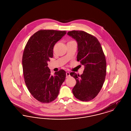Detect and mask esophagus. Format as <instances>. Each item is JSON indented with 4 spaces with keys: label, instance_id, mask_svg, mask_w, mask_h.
Segmentation results:
<instances>
[{
    "label": "esophagus",
    "instance_id": "obj_1",
    "mask_svg": "<svg viewBox=\"0 0 131 131\" xmlns=\"http://www.w3.org/2000/svg\"><path fill=\"white\" fill-rule=\"evenodd\" d=\"M69 77H70V73L69 72H66V78H69Z\"/></svg>",
    "mask_w": 131,
    "mask_h": 131
}]
</instances>
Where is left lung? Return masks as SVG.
<instances>
[{"mask_svg":"<svg viewBox=\"0 0 131 131\" xmlns=\"http://www.w3.org/2000/svg\"><path fill=\"white\" fill-rule=\"evenodd\" d=\"M67 34L77 42V61L84 66L82 75L70 73L76 80L72 92L78 99L89 101L99 93L105 80V56L98 40L93 35L79 30L69 31Z\"/></svg>","mask_w":131,"mask_h":131,"instance_id":"8db88e82","label":"left lung"}]
</instances>
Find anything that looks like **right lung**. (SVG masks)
Masks as SVG:
<instances>
[{"instance_id":"obj_1","label":"right lung","mask_w":131,"mask_h":131,"mask_svg":"<svg viewBox=\"0 0 131 131\" xmlns=\"http://www.w3.org/2000/svg\"><path fill=\"white\" fill-rule=\"evenodd\" d=\"M66 31L40 30L28 40L24 51L22 64L26 85L33 97L43 103L55 100L66 78L60 70L50 75L48 62L53 57V47Z\"/></svg>"}]
</instances>
